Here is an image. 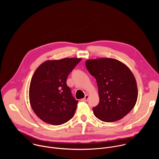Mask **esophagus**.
<instances>
[{
    "label": "esophagus",
    "instance_id": "34e87169",
    "mask_svg": "<svg viewBox=\"0 0 159 159\" xmlns=\"http://www.w3.org/2000/svg\"><path fill=\"white\" fill-rule=\"evenodd\" d=\"M88 99H89V95L87 94V95L85 96V98H83L82 99H81V101L85 102V101H88Z\"/></svg>",
    "mask_w": 159,
    "mask_h": 159
}]
</instances>
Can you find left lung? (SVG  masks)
<instances>
[{
    "mask_svg": "<svg viewBox=\"0 0 159 159\" xmlns=\"http://www.w3.org/2000/svg\"><path fill=\"white\" fill-rule=\"evenodd\" d=\"M85 65L96 80L99 102L94 115L104 122L122 119L134 107L138 98L135 78L129 68L113 58L88 60Z\"/></svg>",
    "mask_w": 159,
    "mask_h": 159,
    "instance_id": "left-lung-1",
    "label": "left lung"
}]
</instances>
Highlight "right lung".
I'll use <instances>...</instances> for the list:
<instances>
[{
    "mask_svg": "<svg viewBox=\"0 0 159 159\" xmlns=\"http://www.w3.org/2000/svg\"><path fill=\"white\" fill-rule=\"evenodd\" d=\"M81 60L46 61L34 72L30 86V101L35 114L44 122L60 125L74 116L78 101L72 96L66 79Z\"/></svg>",
    "mask_w": 159,
    "mask_h": 159,
    "instance_id": "add662e5",
    "label": "right lung"
}]
</instances>
